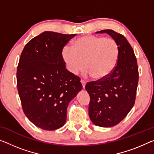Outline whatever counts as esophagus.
Here are the masks:
<instances>
[{
    "label": "esophagus",
    "mask_w": 154,
    "mask_h": 154,
    "mask_svg": "<svg viewBox=\"0 0 154 154\" xmlns=\"http://www.w3.org/2000/svg\"><path fill=\"white\" fill-rule=\"evenodd\" d=\"M80 82H81V84L82 85V88L85 89V85H86V82H85V80H80Z\"/></svg>",
    "instance_id": "esophagus-1"
}]
</instances>
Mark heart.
Masks as SVG:
<instances>
[{
    "mask_svg": "<svg viewBox=\"0 0 154 154\" xmlns=\"http://www.w3.org/2000/svg\"><path fill=\"white\" fill-rule=\"evenodd\" d=\"M62 55L71 73L76 74L83 69L85 63V75H91L94 80H103L116 67L118 46L110 38L87 35L75 40L72 48L65 47Z\"/></svg>",
    "mask_w": 154,
    "mask_h": 154,
    "instance_id": "b5f03b06",
    "label": "heart"
}]
</instances>
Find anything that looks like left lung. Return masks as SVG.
<instances>
[{
  "label": "left lung",
  "instance_id": "1",
  "mask_svg": "<svg viewBox=\"0 0 154 154\" xmlns=\"http://www.w3.org/2000/svg\"><path fill=\"white\" fill-rule=\"evenodd\" d=\"M107 33L118 46L117 65L103 80L87 82L85 89L90 96L89 116L98 127H112L121 122L133 107L138 82V68L133 49L122 34L112 29Z\"/></svg>",
  "mask_w": 154,
  "mask_h": 154
}]
</instances>
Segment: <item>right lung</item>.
Segmentation results:
<instances>
[{
    "instance_id": "right-lung-1",
    "label": "right lung",
    "mask_w": 154,
    "mask_h": 154,
    "mask_svg": "<svg viewBox=\"0 0 154 154\" xmlns=\"http://www.w3.org/2000/svg\"><path fill=\"white\" fill-rule=\"evenodd\" d=\"M75 34L44 32L27 42L21 54L16 79L25 114L44 130L65 125L70 101L82 88L79 77L65 68L63 47Z\"/></svg>"
}]
</instances>
